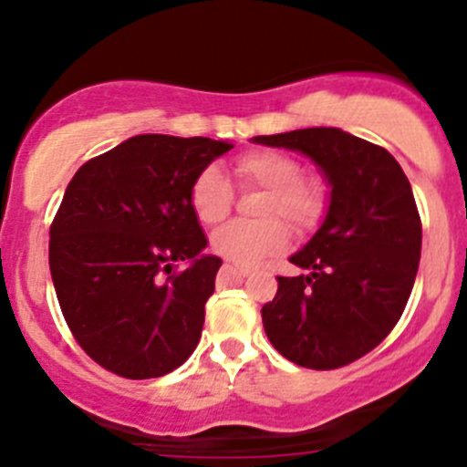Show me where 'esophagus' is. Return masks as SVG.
Listing matches in <instances>:
<instances>
[{"label":"esophagus","instance_id":"obj_1","mask_svg":"<svg viewBox=\"0 0 467 467\" xmlns=\"http://www.w3.org/2000/svg\"><path fill=\"white\" fill-rule=\"evenodd\" d=\"M233 269H234V274H239V275L251 274V269H248V266H233Z\"/></svg>","mask_w":467,"mask_h":467}]
</instances>
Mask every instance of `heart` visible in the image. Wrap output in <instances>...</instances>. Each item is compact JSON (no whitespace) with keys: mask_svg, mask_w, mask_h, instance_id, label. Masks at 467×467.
Masks as SVG:
<instances>
[{"mask_svg":"<svg viewBox=\"0 0 467 467\" xmlns=\"http://www.w3.org/2000/svg\"><path fill=\"white\" fill-rule=\"evenodd\" d=\"M234 180L242 192H265L257 201V221H234L216 230L210 246L234 265L251 266L287 248L290 230L298 237L315 233L330 207V187L324 175L303 173L296 157L280 150H251L234 161ZM189 205L202 225L230 216L234 192L216 166H207L189 187Z\"/></svg>","mask_w":467,"mask_h":467,"instance_id":"obj_1","label":"heart"}]
</instances>
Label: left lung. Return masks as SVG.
<instances>
[{
  "label": "left lung",
  "instance_id": "1",
  "mask_svg": "<svg viewBox=\"0 0 467 467\" xmlns=\"http://www.w3.org/2000/svg\"><path fill=\"white\" fill-rule=\"evenodd\" d=\"M257 143L306 152L330 182L324 225L275 275L262 307L275 351L310 369H337L369 354L400 321L422 253V221L409 178L386 148L337 128H307Z\"/></svg>",
  "mask_w": 467,
  "mask_h": 467
}]
</instances>
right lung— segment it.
Segmentation results:
<instances>
[{
	"instance_id": "add662e5",
	"label": "right lung",
	"mask_w": 467,
	"mask_h": 467,
	"mask_svg": "<svg viewBox=\"0 0 467 467\" xmlns=\"http://www.w3.org/2000/svg\"><path fill=\"white\" fill-rule=\"evenodd\" d=\"M230 148L139 134L67 184L49 225V271L72 337L107 372L164 377L193 354L221 260L201 255L189 187Z\"/></svg>"
}]
</instances>
